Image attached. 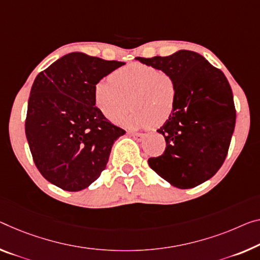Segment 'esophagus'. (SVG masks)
Segmentation results:
<instances>
[{
    "label": "esophagus",
    "instance_id": "34e87169",
    "mask_svg": "<svg viewBox=\"0 0 260 260\" xmlns=\"http://www.w3.org/2000/svg\"><path fill=\"white\" fill-rule=\"evenodd\" d=\"M129 135L131 137H134L135 139H137V141H142L143 137H144V134L142 133H134V131H129Z\"/></svg>",
    "mask_w": 260,
    "mask_h": 260
}]
</instances>
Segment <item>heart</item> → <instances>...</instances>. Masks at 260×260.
<instances>
[{"mask_svg": "<svg viewBox=\"0 0 260 260\" xmlns=\"http://www.w3.org/2000/svg\"><path fill=\"white\" fill-rule=\"evenodd\" d=\"M178 87L170 73L145 63H129L94 87V102L108 121L118 123L131 103L133 110L123 122L134 127L161 125L177 106Z\"/></svg>", "mask_w": 260, "mask_h": 260, "instance_id": "b5f03b06", "label": "heart"}]
</instances>
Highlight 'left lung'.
<instances>
[{"instance_id": "8db88e82", "label": "left lung", "mask_w": 260, "mask_h": 260, "mask_svg": "<svg viewBox=\"0 0 260 260\" xmlns=\"http://www.w3.org/2000/svg\"><path fill=\"white\" fill-rule=\"evenodd\" d=\"M137 59L170 73L178 87L174 111L157 130L165 137V151L149 165L172 186L193 188L225 160L236 123L231 87L223 72L197 52Z\"/></svg>"}]
</instances>
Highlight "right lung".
Returning a JSON list of instances; mask_svg holds the SVG:
<instances>
[{
    "label": "right lung",
    "instance_id": "right-lung-1",
    "mask_svg": "<svg viewBox=\"0 0 260 260\" xmlns=\"http://www.w3.org/2000/svg\"><path fill=\"white\" fill-rule=\"evenodd\" d=\"M123 65L73 52L36 77L25 135L36 167L59 188L78 191L96 180L114 142L125 134L94 102L96 82Z\"/></svg>",
    "mask_w": 260,
    "mask_h": 260
}]
</instances>
